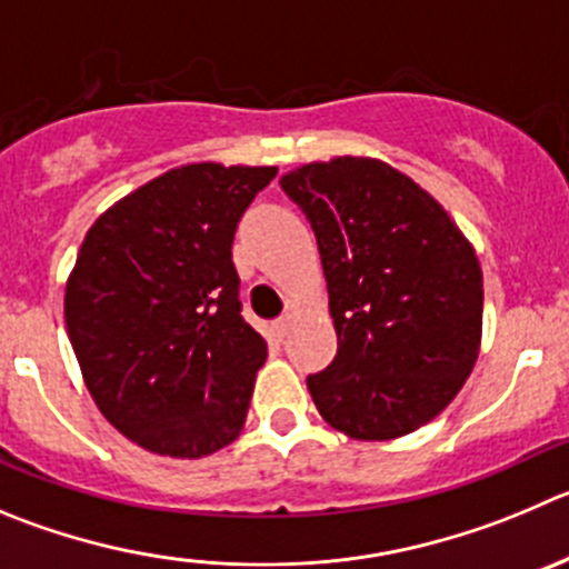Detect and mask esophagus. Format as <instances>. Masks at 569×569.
Here are the masks:
<instances>
[{"label":"esophagus","instance_id":"34e87169","mask_svg":"<svg viewBox=\"0 0 569 569\" xmlns=\"http://www.w3.org/2000/svg\"><path fill=\"white\" fill-rule=\"evenodd\" d=\"M293 323H296V318H293V316H281L279 321L273 323V332L279 335V338H288L290 329H293Z\"/></svg>","mask_w":569,"mask_h":569}]
</instances>
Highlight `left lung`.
Segmentation results:
<instances>
[{"label": "left lung", "instance_id": "8db88e82", "mask_svg": "<svg viewBox=\"0 0 569 569\" xmlns=\"http://www.w3.org/2000/svg\"><path fill=\"white\" fill-rule=\"evenodd\" d=\"M305 209L327 276L338 355L307 377L318 413L355 441H391L436 419L472 375L483 270L447 209L397 167L335 156L281 176Z\"/></svg>", "mask_w": 569, "mask_h": 569}]
</instances>
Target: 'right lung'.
I'll return each mask as SVG.
<instances>
[{
	"instance_id": "right-lung-1",
	"label": "right lung",
	"mask_w": 569,
	"mask_h": 569,
	"mask_svg": "<svg viewBox=\"0 0 569 569\" xmlns=\"http://www.w3.org/2000/svg\"><path fill=\"white\" fill-rule=\"evenodd\" d=\"M273 178L276 167H172L86 231L67 332L100 413L148 452L207 458L246 427L268 343L240 316L231 242Z\"/></svg>"
}]
</instances>
